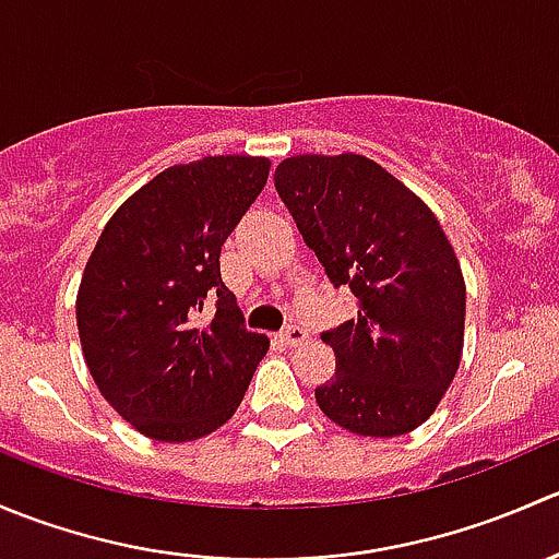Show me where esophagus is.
Listing matches in <instances>:
<instances>
[{
  "mask_svg": "<svg viewBox=\"0 0 559 559\" xmlns=\"http://www.w3.org/2000/svg\"><path fill=\"white\" fill-rule=\"evenodd\" d=\"M308 337V330L300 324H289L286 330L278 332V341L284 343V346H297V343H302Z\"/></svg>",
  "mask_w": 559,
  "mask_h": 559,
  "instance_id": "1",
  "label": "esophagus"
}]
</instances>
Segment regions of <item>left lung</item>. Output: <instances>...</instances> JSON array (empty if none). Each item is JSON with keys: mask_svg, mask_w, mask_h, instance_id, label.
Here are the masks:
<instances>
[{"mask_svg": "<svg viewBox=\"0 0 559 559\" xmlns=\"http://www.w3.org/2000/svg\"><path fill=\"white\" fill-rule=\"evenodd\" d=\"M275 189L357 316L321 341L335 376L316 389L326 419L365 438H394L432 416L465 341V278L436 213L379 162L300 154L275 167Z\"/></svg>", "mask_w": 559, "mask_h": 559, "instance_id": "obj_1", "label": "left lung"}]
</instances>
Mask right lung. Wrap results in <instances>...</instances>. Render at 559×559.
Wrapping results in <instances>:
<instances>
[{
    "mask_svg": "<svg viewBox=\"0 0 559 559\" xmlns=\"http://www.w3.org/2000/svg\"><path fill=\"white\" fill-rule=\"evenodd\" d=\"M264 156L173 165L105 224L75 316L94 384L145 438L197 441L243 400L267 335L243 326L224 286V240L264 189ZM217 311L207 322L202 312Z\"/></svg>",
    "mask_w": 559,
    "mask_h": 559,
    "instance_id": "1",
    "label": "right lung"
}]
</instances>
